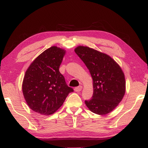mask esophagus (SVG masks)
Masks as SVG:
<instances>
[{
	"label": "esophagus",
	"instance_id": "1",
	"mask_svg": "<svg viewBox=\"0 0 148 148\" xmlns=\"http://www.w3.org/2000/svg\"><path fill=\"white\" fill-rule=\"evenodd\" d=\"M82 89V86H78V87H76L74 88V91L76 92H79L81 91V90Z\"/></svg>",
	"mask_w": 148,
	"mask_h": 148
}]
</instances>
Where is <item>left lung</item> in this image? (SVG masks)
<instances>
[{
  "label": "left lung",
  "instance_id": "8db88e82",
  "mask_svg": "<svg viewBox=\"0 0 148 148\" xmlns=\"http://www.w3.org/2000/svg\"><path fill=\"white\" fill-rule=\"evenodd\" d=\"M76 53L89 69L93 83V94L86 100L87 108L95 114L111 112L123 97L125 79L121 69L106 54L88 47L78 46Z\"/></svg>",
  "mask_w": 148,
  "mask_h": 148
}]
</instances>
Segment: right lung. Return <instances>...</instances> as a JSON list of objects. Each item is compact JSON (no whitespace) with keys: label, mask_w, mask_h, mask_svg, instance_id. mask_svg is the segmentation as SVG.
Returning a JSON list of instances; mask_svg holds the SVG:
<instances>
[{"label":"right lung","mask_w":148,"mask_h":148,"mask_svg":"<svg viewBox=\"0 0 148 148\" xmlns=\"http://www.w3.org/2000/svg\"><path fill=\"white\" fill-rule=\"evenodd\" d=\"M64 53V50L59 47H49L35 59L26 71L23 93L28 106L35 112L53 114L74 91L59 72Z\"/></svg>","instance_id":"right-lung-1"}]
</instances>
